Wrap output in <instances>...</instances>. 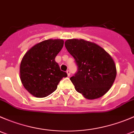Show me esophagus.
<instances>
[{"mask_svg":"<svg viewBox=\"0 0 134 134\" xmlns=\"http://www.w3.org/2000/svg\"><path fill=\"white\" fill-rule=\"evenodd\" d=\"M66 73H67V75H68V76H70V70H67L66 71Z\"/></svg>","mask_w":134,"mask_h":134,"instance_id":"obj_1","label":"esophagus"}]
</instances>
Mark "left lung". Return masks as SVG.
I'll list each match as a JSON object with an SVG mask.
<instances>
[{"label": "left lung", "instance_id": "left-lung-1", "mask_svg": "<svg viewBox=\"0 0 134 134\" xmlns=\"http://www.w3.org/2000/svg\"><path fill=\"white\" fill-rule=\"evenodd\" d=\"M64 44L78 66L77 72L70 77L77 92L90 100L104 96L117 75L110 54L96 43L83 39H68Z\"/></svg>", "mask_w": 134, "mask_h": 134}]
</instances>
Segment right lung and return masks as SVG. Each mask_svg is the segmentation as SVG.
I'll use <instances>...</instances> for the list:
<instances>
[{"label": "right lung", "instance_id": "obj_1", "mask_svg": "<svg viewBox=\"0 0 134 134\" xmlns=\"http://www.w3.org/2000/svg\"><path fill=\"white\" fill-rule=\"evenodd\" d=\"M64 45L63 39H48L34 45L25 53L20 66V78L30 94L42 98L56 90L67 74L60 70L55 58Z\"/></svg>", "mask_w": 134, "mask_h": 134}]
</instances>
